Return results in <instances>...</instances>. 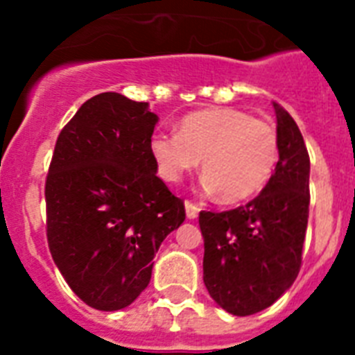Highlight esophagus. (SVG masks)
Segmentation results:
<instances>
[{
  "label": "esophagus",
  "mask_w": 355,
  "mask_h": 355,
  "mask_svg": "<svg viewBox=\"0 0 355 355\" xmlns=\"http://www.w3.org/2000/svg\"><path fill=\"white\" fill-rule=\"evenodd\" d=\"M184 206H186V216H188V219H195V217L199 216L200 208L195 202H191V200H186L184 202Z\"/></svg>",
  "instance_id": "34e87169"
}]
</instances>
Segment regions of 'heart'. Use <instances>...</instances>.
<instances>
[{
  "label": "heart",
  "mask_w": 355,
  "mask_h": 355,
  "mask_svg": "<svg viewBox=\"0 0 355 355\" xmlns=\"http://www.w3.org/2000/svg\"><path fill=\"white\" fill-rule=\"evenodd\" d=\"M162 177L177 182L202 158L206 188L227 205L261 193L280 160L276 127L239 108H206L184 116L178 132H156L150 139Z\"/></svg>",
  "instance_id": "1"
}]
</instances>
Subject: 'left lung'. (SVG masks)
<instances>
[{
	"label": "left lung",
	"mask_w": 355,
	"mask_h": 355,
	"mask_svg": "<svg viewBox=\"0 0 355 355\" xmlns=\"http://www.w3.org/2000/svg\"><path fill=\"white\" fill-rule=\"evenodd\" d=\"M280 160L269 184L245 206L200 211L202 280L228 313H258L291 287L302 265L309 216V155L300 128L272 103Z\"/></svg>",
	"instance_id": "obj_1"
}]
</instances>
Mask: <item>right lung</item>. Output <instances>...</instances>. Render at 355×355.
Segmentation results:
<instances>
[{
  "mask_svg": "<svg viewBox=\"0 0 355 355\" xmlns=\"http://www.w3.org/2000/svg\"><path fill=\"white\" fill-rule=\"evenodd\" d=\"M147 103L105 92L60 130L46 177L49 252L92 308L132 304L150 280L160 243L186 219L184 200L156 177Z\"/></svg>",
  "mask_w": 355,
  "mask_h": 355,
  "instance_id": "add662e5",
  "label": "right lung"
}]
</instances>
